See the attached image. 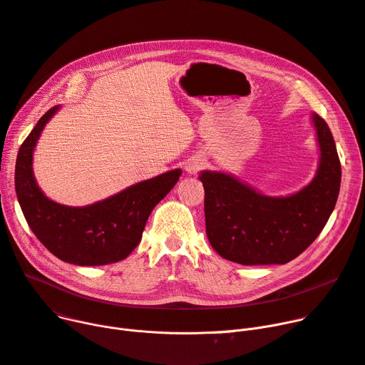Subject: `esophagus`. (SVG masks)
I'll list each match as a JSON object with an SVG mask.
<instances>
[{
	"instance_id": "34e87169",
	"label": "esophagus",
	"mask_w": 365,
	"mask_h": 365,
	"mask_svg": "<svg viewBox=\"0 0 365 365\" xmlns=\"http://www.w3.org/2000/svg\"><path fill=\"white\" fill-rule=\"evenodd\" d=\"M202 167H204V160L200 157H193L186 163V172L189 175H197Z\"/></svg>"
}]
</instances>
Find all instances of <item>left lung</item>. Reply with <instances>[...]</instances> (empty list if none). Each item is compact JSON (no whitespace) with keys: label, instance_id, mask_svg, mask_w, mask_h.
<instances>
[{"label":"left lung","instance_id":"8db88e82","mask_svg":"<svg viewBox=\"0 0 365 365\" xmlns=\"http://www.w3.org/2000/svg\"><path fill=\"white\" fill-rule=\"evenodd\" d=\"M312 123L319 170L294 195L267 197L230 175L201 173L207 236L218 255L242 265L286 264L320 235L334 210L342 168L327 123L315 113Z\"/></svg>","mask_w":365,"mask_h":365}]
</instances>
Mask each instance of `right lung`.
I'll use <instances>...</instances> for the list:
<instances>
[{"instance_id":"obj_1","label":"right lung","mask_w":365,"mask_h":365,"mask_svg":"<svg viewBox=\"0 0 365 365\" xmlns=\"http://www.w3.org/2000/svg\"><path fill=\"white\" fill-rule=\"evenodd\" d=\"M58 106L48 110L17 154L14 185L23 215L41 244L64 262L106 265L125 259L140 242L154 207L178 183L182 170L139 182L104 201L67 207L48 200L36 185L32 155L38 138Z\"/></svg>"}]
</instances>
